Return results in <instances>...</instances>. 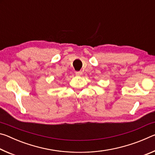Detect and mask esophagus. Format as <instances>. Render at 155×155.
I'll use <instances>...</instances> for the list:
<instances>
[{
	"instance_id": "1",
	"label": "esophagus",
	"mask_w": 155,
	"mask_h": 155,
	"mask_svg": "<svg viewBox=\"0 0 155 155\" xmlns=\"http://www.w3.org/2000/svg\"><path fill=\"white\" fill-rule=\"evenodd\" d=\"M75 74H76V75L77 76H81V75H82V72L81 71H77V72H75Z\"/></svg>"
}]
</instances>
